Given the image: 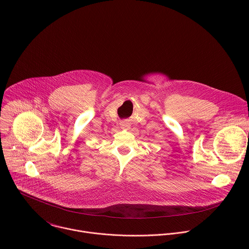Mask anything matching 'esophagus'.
Wrapping results in <instances>:
<instances>
[{
	"instance_id": "obj_1",
	"label": "esophagus",
	"mask_w": 249,
	"mask_h": 249,
	"mask_svg": "<svg viewBox=\"0 0 249 249\" xmlns=\"http://www.w3.org/2000/svg\"><path fill=\"white\" fill-rule=\"evenodd\" d=\"M121 127H122V128H126V127H127V125H126L125 123H122V124H121Z\"/></svg>"
}]
</instances>
